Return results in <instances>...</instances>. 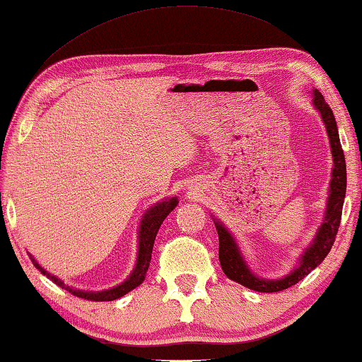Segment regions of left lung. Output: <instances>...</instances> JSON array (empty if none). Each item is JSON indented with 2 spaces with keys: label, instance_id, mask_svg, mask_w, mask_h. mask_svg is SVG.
Segmentation results:
<instances>
[{
  "label": "left lung",
  "instance_id": "8db88e82",
  "mask_svg": "<svg viewBox=\"0 0 362 362\" xmlns=\"http://www.w3.org/2000/svg\"><path fill=\"white\" fill-rule=\"evenodd\" d=\"M312 96H313V106L321 115V120H323L326 127L327 137H329L334 168H332V175H331V183H329V196H327L325 220L318 228L317 235L313 238L312 244L308 245L305 248V252L300 255L298 267H294L293 271L288 275H285L284 279L267 280V279L258 277V275H255L252 271H250L247 261L244 259V255H242L238 242H235V239L233 238V234L228 231L225 225H221V221L214 218L216 233H218V240H220L218 256H220V264H221L223 272L226 274L228 279L238 281V284L244 285L253 291L277 293L298 284V281H300L305 275L310 274L315 267L323 262L327 253L331 252L332 244L334 240H336V235L339 231L341 209H344V199L346 193L345 156H344V150H341V146H340L336 118H334L329 104L325 101L323 95H321L318 90H313Z\"/></svg>",
  "mask_w": 362,
  "mask_h": 362
}]
</instances>
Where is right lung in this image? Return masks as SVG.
<instances>
[{
  "label": "right lung",
  "instance_id": "right-lung-1",
  "mask_svg": "<svg viewBox=\"0 0 362 362\" xmlns=\"http://www.w3.org/2000/svg\"><path fill=\"white\" fill-rule=\"evenodd\" d=\"M177 198H170V199H164L161 202H156L153 207H150L146 214H144L142 220H141V226H139V250H137V259H136V266L133 269V272L129 274V277L122 281L120 285H117L110 290H104V291H83V290H76V288L68 286L64 281L60 279H57L55 275L49 274L44 267L39 266V262L33 258L30 255V259L33 261V264L36 266V269L41 271V274L47 275V277L54 281L55 285L60 288H64V290L69 291L71 294L77 296V298L87 299V300H95V302H104V300H114L122 298L131 290H134L136 286H139L144 280H146V274L148 271L150 266V259H152V250L155 244V238L156 233L161 226V223L164 218L173 212L175 209Z\"/></svg>",
  "mask_w": 362,
  "mask_h": 362
}]
</instances>
